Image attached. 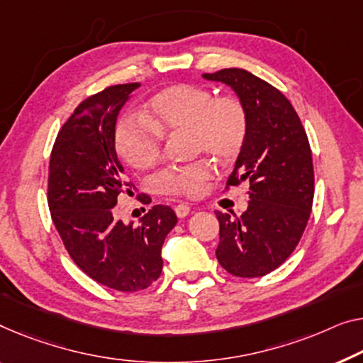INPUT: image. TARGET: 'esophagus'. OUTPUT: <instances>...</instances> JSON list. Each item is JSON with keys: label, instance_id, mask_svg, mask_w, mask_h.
<instances>
[{"label": "esophagus", "instance_id": "esophagus-1", "mask_svg": "<svg viewBox=\"0 0 363 363\" xmlns=\"http://www.w3.org/2000/svg\"><path fill=\"white\" fill-rule=\"evenodd\" d=\"M174 212H176L177 216H179V218H186V216L191 213V208H189V205L179 203V205H176V207H174Z\"/></svg>", "mask_w": 363, "mask_h": 363}]
</instances>
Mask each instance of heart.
I'll return each instance as SVG.
<instances>
[{
  "mask_svg": "<svg viewBox=\"0 0 363 363\" xmlns=\"http://www.w3.org/2000/svg\"><path fill=\"white\" fill-rule=\"evenodd\" d=\"M143 122L122 118L113 132V147L123 163L148 171L163 158V140L186 133L192 153H207L221 164L240 158L250 137V113L240 97L216 96L197 84H172L151 96L142 111ZM213 177L207 160L167 169L156 177L166 196L197 197Z\"/></svg>",
  "mask_w": 363,
  "mask_h": 363,
  "instance_id": "heart-1",
  "label": "heart"
}]
</instances>
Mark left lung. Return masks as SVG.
Returning <instances> with one entry per match:
<instances>
[{"label":"left lung","mask_w":363,"mask_h":363,"mask_svg":"<svg viewBox=\"0 0 363 363\" xmlns=\"http://www.w3.org/2000/svg\"><path fill=\"white\" fill-rule=\"evenodd\" d=\"M231 86L250 113V137L226 189L250 184L247 210L230 216L216 210V259L236 277H262L286 261L306 228L315 196L311 148L298 113L267 81L241 68L205 73Z\"/></svg>","instance_id":"obj_1"}]
</instances>
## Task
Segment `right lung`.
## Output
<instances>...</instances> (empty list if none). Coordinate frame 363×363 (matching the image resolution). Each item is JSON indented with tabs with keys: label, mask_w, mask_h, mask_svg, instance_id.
<instances>
[{
	"label": "right lung",
	"mask_w": 363,
	"mask_h": 363,
	"mask_svg": "<svg viewBox=\"0 0 363 363\" xmlns=\"http://www.w3.org/2000/svg\"><path fill=\"white\" fill-rule=\"evenodd\" d=\"M140 83L109 86L86 97L63 123L48 164L47 202L65 250L86 275L109 289H147L163 270L161 247L177 223L155 205L138 225L116 218L117 199L135 186L113 147L118 111ZM143 203L147 194H138ZM151 202V200H150Z\"/></svg>",
	"instance_id": "add662e5"
}]
</instances>
